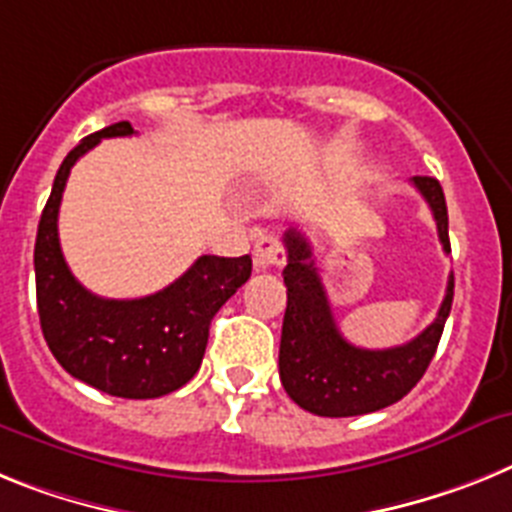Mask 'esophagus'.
<instances>
[{
    "instance_id": "esophagus-1",
    "label": "esophagus",
    "mask_w": 512,
    "mask_h": 512,
    "mask_svg": "<svg viewBox=\"0 0 512 512\" xmlns=\"http://www.w3.org/2000/svg\"><path fill=\"white\" fill-rule=\"evenodd\" d=\"M252 260H255L257 270L281 268L286 262V250H283L281 239L275 234H260L255 239V250H252Z\"/></svg>"
}]
</instances>
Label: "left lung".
Returning <instances> with one entry per match:
<instances>
[{
	"instance_id": "obj_1",
	"label": "left lung",
	"mask_w": 512,
	"mask_h": 512,
	"mask_svg": "<svg viewBox=\"0 0 512 512\" xmlns=\"http://www.w3.org/2000/svg\"><path fill=\"white\" fill-rule=\"evenodd\" d=\"M412 185L433 211L443 250L448 242V208L441 182L435 177H412ZM288 265L283 283L288 288L278 368L288 397L319 417H353L384 410L410 394L433 361L453 304V273L448 275L446 299L438 317L407 345L386 350L355 348L337 330L332 306L319 278L309 239L296 229L283 234Z\"/></svg>"
}]
</instances>
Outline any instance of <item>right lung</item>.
<instances>
[{
    "label": "right lung",
    "mask_w": 512,
    "mask_h": 512,
    "mask_svg": "<svg viewBox=\"0 0 512 512\" xmlns=\"http://www.w3.org/2000/svg\"><path fill=\"white\" fill-rule=\"evenodd\" d=\"M133 136L128 121L79 141L61 162L35 237L38 317L53 358L74 379L123 399H157L201 368L216 311L247 283L252 257L203 255L144 299H100L71 275L59 244V206L71 167L100 139Z\"/></svg>",
    "instance_id": "1"
}]
</instances>
